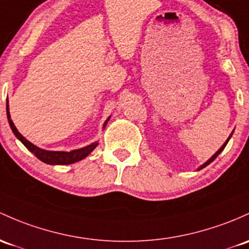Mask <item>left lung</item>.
I'll list each match as a JSON object with an SVG mask.
<instances>
[{
	"instance_id": "1",
	"label": "left lung",
	"mask_w": 249,
	"mask_h": 249,
	"mask_svg": "<svg viewBox=\"0 0 249 249\" xmlns=\"http://www.w3.org/2000/svg\"><path fill=\"white\" fill-rule=\"evenodd\" d=\"M231 136H229V138H228V140H227V141H226V142H224V143H223V146H222V147H221V148H220V149H218V151H217V152H216V153H215V154H213V157H211V158H210V159H209V160H208V161H207V162H205V164H203V165H202V166H200V167H199V170H202V168H204L205 166H208V165H209V164H210V162H213V160H215V159H216V158H217V156H218V154H220V153H221V152H222V151H223V149H224V147H226V145H227V143H228V141H229V139H231Z\"/></svg>"
}]
</instances>
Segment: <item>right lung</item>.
Wrapping results in <instances>:
<instances>
[{"instance_id":"1","label":"right lung","mask_w":249,"mask_h":249,"mask_svg":"<svg viewBox=\"0 0 249 249\" xmlns=\"http://www.w3.org/2000/svg\"><path fill=\"white\" fill-rule=\"evenodd\" d=\"M7 117H8V121H9L10 128H12L13 133H14L15 136L23 143L27 149L32 152L39 160L41 161L46 162V164L50 165H69V164H73V162L79 161V160L84 159L89 156L90 153L96 148V146L98 145L97 142H93L91 145L84 147V148L81 149H76V151H72V152H53V151H45V149L39 148V147L34 146L33 143H31L27 139L23 138L20 133L18 132L17 127H15L14 124H13L12 119H10V114H9V109H8V100H7ZM109 121V119L104 122V127H106L107 122Z\"/></svg>"}]
</instances>
